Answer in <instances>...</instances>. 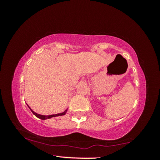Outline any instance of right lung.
I'll list each match as a JSON object with an SVG mask.
<instances>
[{
	"mask_svg": "<svg viewBox=\"0 0 160 160\" xmlns=\"http://www.w3.org/2000/svg\"><path fill=\"white\" fill-rule=\"evenodd\" d=\"M29 109H30V108H29ZM30 110L32 111V112L33 113V114H34V116H36L37 118H40V119H42V120H45V119H47V118H52V117H56V116H59L65 115V114H66V112H67V110H66L64 112L61 113H57V114H53V115H48V116H44V115L38 114V113H35L34 112H33V111H32L31 109H30Z\"/></svg>",
	"mask_w": 160,
	"mask_h": 160,
	"instance_id": "add662e5",
	"label": "right lung"
}]
</instances>
